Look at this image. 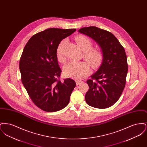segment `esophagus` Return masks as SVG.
Listing matches in <instances>:
<instances>
[{
    "label": "esophagus",
    "instance_id": "obj_1",
    "mask_svg": "<svg viewBox=\"0 0 147 147\" xmlns=\"http://www.w3.org/2000/svg\"><path fill=\"white\" fill-rule=\"evenodd\" d=\"M76 84H77V85H80V84H81L83 82L82 81H81V80H76Z\"/></svg>",
    "mask_w": 147,
    "mask_h": 147
}]
</instances>
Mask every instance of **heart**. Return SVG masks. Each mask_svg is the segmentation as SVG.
I'll return each mask as SVG.
<instances>
[{"label":"heart","mask_w":147,"mask_h":147,"mask_svg":"<svg viewBox=\"0 0 147 147\" xmlns=\"http://www.w3.org/2000/svg\"><path fill=\"white\" fill-rule=\"evenodd\" d=\"M76 41L79 47L84 52L85 59L94 68L99 67L104 58L102 51L98 48H92V43L91 40L83 35H78L76 38ZM65 42L66 40L64 39L60 42L56 51L57 59L61 63H64L66 61L62 49ZM90 71V65L86 61H70L63 67V72L67 77L77 79L89 75Z\"/></svg>","instance_id":"1"}]
</instances>
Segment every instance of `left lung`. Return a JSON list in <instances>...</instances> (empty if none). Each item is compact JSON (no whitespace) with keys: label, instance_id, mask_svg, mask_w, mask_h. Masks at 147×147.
I'll return each mask as SVG.
<instances>
[{"label":"left lung","instance_id":"1","mask_svg":"<svg viewBox=\"0 0 147 147\" xmlns=\"http://www.w3.org/2000/svg\"><path fill=\"white\" fill-rule=\"evenodd\" d=\"M78 31L98 43L104 53L99 69L86 82L89 89L85 101L94 107L108 108L118 101L125 86L128 72L125 51L117 38L106 30L90 26Z\"/></svg>","mask_w":147,"mask_h":147}]
</instances>
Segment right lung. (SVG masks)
I'll return each mask as SVG.
<instances>
[{
  "label": "right lung",
  "mask_w": 147,
  "mask_h": 147,
  "mask_svg": "<svg viewBox=\"0 0 147 147\" xmlns=\"http://www.w3.org/2000/svg\"><path fill=\"white\" fill-rule=\"evenodd\" d=\"M76 29L50 28L32 36L25 45L19 63L21 81L38 108L56 112L68 105L76 86L70 78L59 80L62 70L56 51L62 40Z\"/></svg>",
  "instance_id": "right-lung-1"
}]
</instances>
